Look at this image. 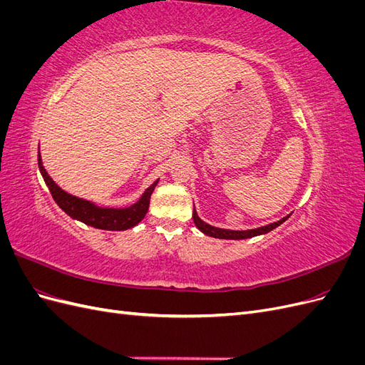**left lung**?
Wrapping results in <instances>:
<instances>
[{
    "instance_id": "1",
    "label": "left lung",
    "mask_w": 365,
    "mask_h": 365,
    "mask_svg": "<svg viewBox=\"0 0 365 365\" xmlns=\"http://www.w3.org/2000/svg\"><path fill=\"white\" fill-rule=\"evenodd\" d=\"M291 215L282 217L280 220H277V222H272V224H268V225H263V227H259V228H252V230H244V231H237V230H225V228H217V227H213L210 225L207 222H204V220L197 216L196 213V208L193 205V222L196 225V228L201 231V233H204L205 236H210V237H216V239H228V240H240V239H250V237H254V236H260V235H267L269 233L271 230L277 228L279 225H282L286 219H288Z\"/></svg>"
}]
</instances>
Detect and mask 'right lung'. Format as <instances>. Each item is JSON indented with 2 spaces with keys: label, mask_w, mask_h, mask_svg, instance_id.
Returning <instances> with one entry per match:
<instances>
[{
  "label": "right lung",
  "mask_w": 365,
  "mask_h": 365,
  "mask_svg": "<svg viewBox=\"0 0 365 365\" xmlns=\"http://www.w3.org/2000/svg\"><path fill=\"white\" fill-rule=\"evenodd\" d=\"M38 165H39V172L42 175V178L46 181L48 190L53 196V200L59 205V208H62L70 217L81 220V222H83L85 225H90L98 230L123 231L140 224L143 217H145L148 213L150 195L158 184V180L153 184H150L145 190V193L140 196V200L129 207H123V208L101 207L94 204L93 201H86L83 197L74 196L68 192L62 190L61 187L50 178L47 170L43 169L39 152H38Z\"/></svg>",
  "instance_id": "add662e5"
}]
</instances>
